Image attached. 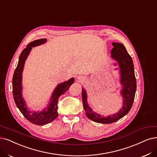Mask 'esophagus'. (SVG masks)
I'll list each match as a JSON object with an SVG mask.
<instances>
[{"label": "esophagus", "mask_w": 157, "mask_h": 157, "mask_svg": "<svg viewBox=\"0 0 157 157\" xmlns=\"http://www.w3.org/2000/svg\"><path fill=\"white\" fill-rule=\"evenodd\" d=\"M78 78L79 80H83V78L82 76H78Z\"/></svg>", "instance_id": "esophagus-1"}]
</instances>
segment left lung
<instances>
[{
  "label": "left lung",
  "instance_id": "8db88e82",
  "mask_svg": "<svg viewBox=\"0 0 157 157\" xmlns=\"http://www.w3.org/2000/svg\"><path fill=\"white\" fill-rule=\"evenodd\" d=\"M113 48L111 52V57L116 60L119 65L120 83L122 85L121 95L123 97V106L120 111L113 115L104 117L92 111L87 103V95L82 89V100L85 114L90 120L100 124H112L123 118L130 111L134 101L136 90V82L135 75L134 65L132 58L127 53L124 45L121 43H113Z\"/></svg>",
  "mask_w": 157,
  "mask_h": 157
}]
</instances>
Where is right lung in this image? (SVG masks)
I'll return each mask as SVG.
<instances>
[{"label":"right lung","mask_w":157,"mask_h":157,"mask_svg":"<svg viewBox=\"0 0 157 157\" xmlns=\"http://www.w3.org/2000/svg\"><path fill=\"white\" fill-rule=\"evenodd\" d=\"M46 41V39H40L33 40L27 45L26 48L22 50L19 56V62L14 72L12 79L13 95L17 107L29 121L37 125L47 124L57 117L58 100L63 94L68 90L70 86L74 82V78H72L67 82L57 85L51 96L50 101L48 107L44 109L42 111H31L28 109L26 102L22 96V74L25 63L32 47L44 44Z\"/></svg>","instance_id":"1"}]
</instances>
